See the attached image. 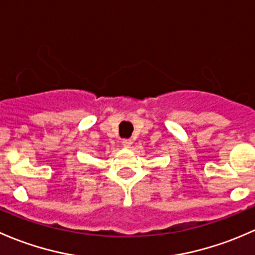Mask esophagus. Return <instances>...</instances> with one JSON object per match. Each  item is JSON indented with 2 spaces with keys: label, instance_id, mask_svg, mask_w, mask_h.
<instances>
[{
  "label": "esophagus",
  "instance_id": "34e87169",
  "mask_svg": "<svg viewBox=\"0 0 255 255\" xmlns=\"http://www.w3.org/2000/svg\"><path fill=\"white\" fill-rule=\"evenodd\" d=\"M132 145V141L131 140H123V146L124 147H130Z\"/></svg>",
  "mask_w": 255,
  "mask_h": 255
}]
</instances>
